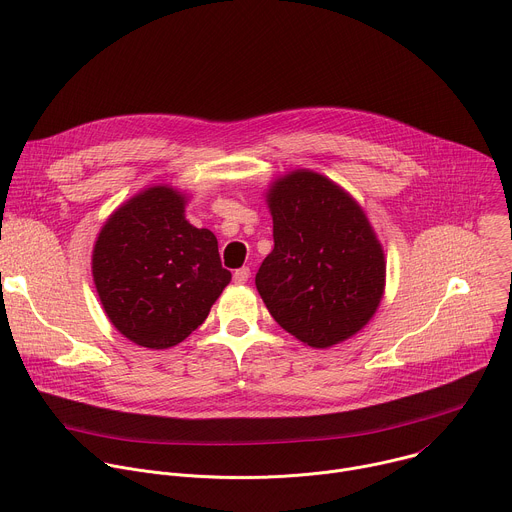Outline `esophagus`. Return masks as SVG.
<instances>
[{
	"instance_id": "obj_1",
	"label": "esophagus",
	"mask_w": 512,
	"mask_h": 512,
	"mask_svg": "<svg viewBox=\"0 0 512 512\" xmlns=\"http://www.w3.org/2000/svg\"><path fill=\"white\" fill-rule=\"evenodd\" d=\"M249 275H251L249 267H241V269H237V271L233 273V279H235V283H247Z\"/></svg>"
}]
</instances>
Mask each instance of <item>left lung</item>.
<instances>
[{
  "label": "left lung",
  "instance_id": "obj_1",
  "mask_svg": "<svg viewBox=\"0 0 512 512\" xmlns=\"http://www.w3.org/2000/svg\"><path fill=\"white\" fill-rule=\"evenodd\" d=\"M273 251L255 285L273 320L312 348H328L369 324L385 291V253L358 202L312 170L267 190Z\"/></svg>",
  "mask_w": 512,
  "mask_h": 512
}]
</instances>
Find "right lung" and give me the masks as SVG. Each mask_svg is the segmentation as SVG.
I'll return each instance as SVG.
<instances>
[{"label": "right lung", "mask_w": 512, "mask_h": 512, "mask_svg": "<svg viewBox=\"0 0 512 512\" xmlns=\"http://www.w3.org/2000/svg\"><path fill=\"white\" fill-rule=\"evenodd\" d=\"M186 196L152 186L121 204L93 249V281L111 324L145 348L190 336L231 281L216 237L192 227Z\"/></svg>", "instance_id": "1"}]
</instances>
